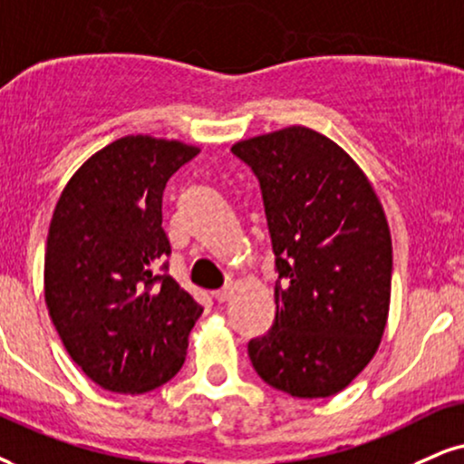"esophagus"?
<instances>
[{
	"label": "esophagus",
	"mask_w": 464,
	"mask_h": 464,
	"mask_svg": "<svg viewBox=\"0 0 464 464\" xmlns=\"http://www.w3.org/2000/svg\"><path fill=\"white\" fill-rule=\"evenodd\" d=\"M232 295H234V288H232V285H226V288L217 290V293H215V299L219 301V303H226L227 299H230Z\"/></svg>",
	"instance_id": "obj_1"
}]
</instances>
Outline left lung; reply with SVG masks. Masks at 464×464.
<instances>
[{
    "instance_id": "obj_1",
    "label": "left lung",
    "mask_w": 464,
    "mask_h": 464,
    "mask_svg": "<svg viewBox=\"0 0 464 464\" xmlns=\"http://www.w3.org/2000/svg\"><path fill=\"white\" fill-rule=\"evenodd\" d=\"M258 176L276 254V320L247 344L260 379L295 398L346 390L379 351L392 299V234L351 154L307 127L237 141Z\"/></svg>"
}]
</instances>
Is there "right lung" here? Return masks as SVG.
<instances>
[{
  "instance_id": "obj_1",
  "label": "right lung",
  "mask_w": 464,
  "mask_h": 464,
  "mask_svg": "<svg viewBox=\"0 0 464 464\" xmlns=\"http://www.w3.org/2000/svg\"><path fill=\"white\" fill-rule=\"evenodd\" d=\"M199 152L127 135L85 161L57 199L44 251V301L72 362L102 390L146 393L185 363L202 305L159 271L169 256L163 191Z\"/></svg>"
}]
</instances>
